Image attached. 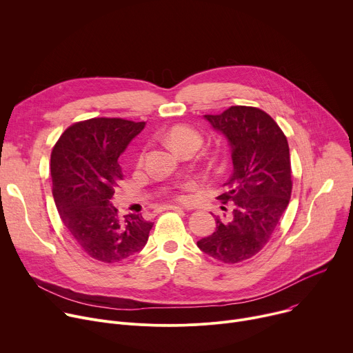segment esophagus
I'll return each instance as SVG.
<instances>
[{"label":"esophagus","instance_id":"34e87169","mask_svg":"<svg viewBox=\"0 0 353 353\" xmlns=\"http://www.w3.org/2000/svg\"><path fill=\"white\" fill-rule=\"evenodd\" d=\"M163 210H185L181 206H174V205H168V206H164Z\"/></svg>","mask_w":353,"mask_h":353}]
</instances>
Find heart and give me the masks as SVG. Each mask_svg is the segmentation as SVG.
I'll use <instances>...</instances> for the list:
<instances>
[{"label": "heart", "instance_id": "1", "mask_svg": "<svg viewBox=\"0 0 353 353\" xmlns=\"http://www.w3.org/2000/svg\"><path fill=\"white\" fill-rule=\"evenodd\" d=\"M167 140L175 150H178L181 152L182 150H185L186 147H190V145L199 147L203 141V137L198 129H194L189 125H176V126H172L170 129V132L167 133ZM143 160H144V152H141L139 155L137 164H141ZM183 190H185V188L172 190V198H175L176 201H183L185 199Z\"/></svg>", "mask_w": 353, "mask_h": 353}]
</instances>
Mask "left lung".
<instances>
[{"mask_svg": "<svg viewBox=\"0 0 353 353\" xmlns=\"http://www.w3.org/2000/svg\"><path fill=\"white\" fill-rule=\"evenodd\" d=\"M205 117L231 147L234 170L217 199L232 210L224 219L216 217V231L198 247L220 262L239 263L266 245L289 205V144L278 123L259 108L230 106Z\"/></svg>", "mask_w": 353, "mask_h": 353, "instance_id": "left-lung-1", "label": "left lung"}]
</instances>
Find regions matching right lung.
<instances>
[{"instance_id": "right-lung-1", "label": "right lung", "mask_w": 353, "mask_h": 353, "mask_svg": "<svg viewBox=\"0 0 353 353\" xmlns=\"http://www.w3.org/2000/svg\"><path fill=\"white\" fill-rule=\"evenodd\" d=\"M144 126L121 117H94L67 128L52 151L57 212L78 247L105 263L141 251L152 227L141 214L121 217L110 203L123 179L117 159Z\"/></svg>"}]
</instances>
